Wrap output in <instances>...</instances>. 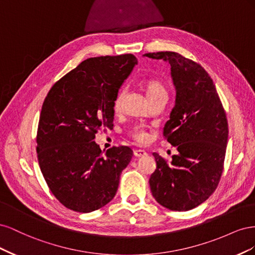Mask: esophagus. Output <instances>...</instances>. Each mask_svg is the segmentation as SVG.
Instances as JSON below:
<instances>
[{"instance_id": "1", "label": "esophagus", "mask_w": 255, "mask_h": 255, "mask_svg": "<svg viewBox=\"0 0 255 255\" xmlns=\"http://www.w3.org/2000/svg\"><path fill=\"white\" fill-rule=\"evenodd\" d=\"M146 155V152L144 150H134V156L136 157H143Z\"/></svg>"}]
</instances>
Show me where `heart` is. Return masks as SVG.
<instances>
[{
  "mask_svg": "<svg viewBox=\"0 0 255 255\" xmlns=\"http://www.w3.org/2000/svg\"><path fill=\"white\" fill-rule=\"evenodd\" d=\"M144 88H145L146 96H148L149 99L154 97L155 95H157V94H159V92H161V91H166L163 85H161L159 82L154 81V80L146 81L144 83ZM122 99H123V90L119 91V94L117 95V97H116V99H115L114 110L116 112L120 110ZM132 135H133L135 139L138 140V141H144L146 139V134L143 132V129L140 127H135L132 129Z\"/></svg>",
  "mask_w": 255,
  "mask_h": 255,
  "instance_id": "heart-1",
  "label": "heart"
}]
</instances>
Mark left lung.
Returning a JSON list of instances; mask_svg holds the SVG:
<instances>
[{
  "mask_svg": "<svg viewBox=\"0 0 255 255\" xmlns=\"http://www.w3.org/2000/svg\"><path fill=\"white\" fill-rule=\"evenodd\" d=\"M170 66L174 107L164 127L168 142L177 148L170 164L153 153L156 169L149 180L156 201L185 212L208 199L222 173L228 143V121L213 80L199 64L175 52L148 53Z\"/></svg>",
  "mask_w": 255,
  "mask_h": 255,
  "instance_id": "obj_1",
  "label": "left lung"
}]
</instances>
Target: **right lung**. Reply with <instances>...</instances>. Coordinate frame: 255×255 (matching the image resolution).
I'll list each match as a JSON object with an SVG mask.
<instances>
[{
  "label": "right lung",
  "instance_id": "right-lung-1",
  "mask_svg": "<svg viewBox=\"0 0 255 255\" xmlns=\"http://www.w3.org/2000/svg\"><path fill=\"white\" fill-rule=\"evenodd\" d=\"M137 58L132 54L92 57L53 85L37 130L40 170L52 194L69 210L90 213L111 202L133 151L122 145L104 155L94 140L113 127L114 102Z\"/></svg>",
  "mask_w": 255,
  "mask_h": 255
}]
</instances>
